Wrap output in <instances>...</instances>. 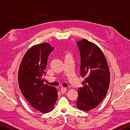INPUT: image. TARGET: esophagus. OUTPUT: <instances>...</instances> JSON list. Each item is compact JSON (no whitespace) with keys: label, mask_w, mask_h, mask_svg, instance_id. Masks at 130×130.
<instances>
[{"label":"esophagus","mask_w":130,"mask_h":130,"mask_svg":"<svg viewBox=\"0 0 130 130\" xmlns=\"http://www.w3.org/2000/svg\"><path fill=\"white\" fill-rule=\"evenodd\" d=\"M61 93H62V94H63V93H66V92H67V88H65V87H62L61 88Z\"/></svg>","instance_id":"esophagus-1"}]
</instances>
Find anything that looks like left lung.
<instances>
[{
    "label": "left lung",
    "mask_w": 130,
    "mask_h": 130,
    "mask_svg": "<svg viewBox=\"0 0 130 130\" xmlns=\"http://www.w3.org/2000/svg\"><path fill=\"white\" fill-rule=\"evenodd\" d=\"M77 45L80 53V75L85 79L84 86L78 89L76 105L79 109L88 111L98 106L106 95L110 72L104 54L96 44L83 39Z\"/></svg>",
    "instance_id": "left-lung-1"
}]
</instances>
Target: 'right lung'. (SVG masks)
Listing matches in <instances>:
<instances>
[{
    "instance_id": "add662e5",
    "label": "right lung",
    "mask_w": 130,
    "mask_h": 130,
    "mask_svg": "<svg viewBox=\"0 0 130 130\" xmlns=\"http://www.w3.org/2000/svg\"><path fill=\"white\" fill-rule=\"evenodd\" d=\"M54 49L46 42L31 47L21 61L18 76L19 88L26 100L44 113L53 109L58 98L56 88L43 84L48 57Z\"/></svg>"
}]
</instances>
